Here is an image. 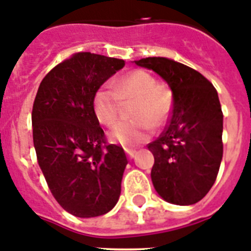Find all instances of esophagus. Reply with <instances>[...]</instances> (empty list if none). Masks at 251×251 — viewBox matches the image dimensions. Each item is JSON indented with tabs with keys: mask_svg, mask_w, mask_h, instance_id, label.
Masks as SVG:
<instances>
[{
	"mask_svg": "<svg viewBox=\"0 0 251 251\" xmlns=\"http://www.w3.org/2000/svg\"><path fill=\"white\" fill-rule=\"evenodd\" d=\"M126 154L129 155L130 158H134V155L136 154V151H134V149H125Z\"/></svg>",
	"mask_w": 251,
	"mask_h": 251,
	"instance_id": "1",
	"label": "esophagus"
}]
</instances>
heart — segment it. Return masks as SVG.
Segmentation results:
<instances>
[{
    "label": "heart",
    "mask_w": 251,
    "mask_h": 251,
    "mask_svg": "<svg viewBox=\"0 0 251 251\" xmlns=\"http://www.w3.org/2000/svg\"><path fill=\"white\" fill-rule=\"evenodd\" d=\"M135 98L131 116L135 119L120 121L109 130L112 142L131 147L148 138L154 126L163 125L174 109V96L168 88L159 85L151 74L134 70L122 75L115 85L100 86L93 97V111L103 125H111L119 115L120 100Z\"/></svg>",
    "instance_id": "heart-1"
}]
</instances>
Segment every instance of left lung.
<instances>
[{
    "label": "left lung",
    "mask_w": 251,
    "mask_h": 251,
    "mask_svg": "<svg viewBox=\"0 0 251 251\" xmlns=\"http://www.w3.org/2000/svg\"><path fill=\"white\" fill-rule=\"evenodd\" d=\"M135 64L157 73L174 96L165 131L147 145L154 155L151 182L168 203H198L213 186L222 161L223 113L216 88L201 73L174 60L147 57Z\"/></svg>",
    "instance_id": "left-lung-1"
}]
</instances>
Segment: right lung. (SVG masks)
I'll return each mask as SVG.
<instances>
[{
    "mask_svg": "<svg viewBox=\"0 0 251 251\" xmlns=\"http://www.w3.org/2000/svg\"><path fill=\"white\" fill-rule=\"evenodd\" d=\"M124 66V60L79 52L38 88L31 111L38 165L54 199L73 216H102L119 201L127 159L121 147L106 143L93 97Z\"/></svg>",
    "mask_w": 251,
    "mask_h": 251,
    "instance_id": "1",
    "label": "right lung"
}]
</instances>
